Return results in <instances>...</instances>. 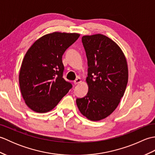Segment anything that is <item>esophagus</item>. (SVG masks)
I'll list each match as a JSON object with an SVG mask.
<instances>
[{"instance_id": "34e87169", "label": "esophagus", "mask_w": 155, "mask_h": 155, "mask_svg": "<svg viewBox=\"0 0 155 155\" xmlns=\"http://www.w3.org/2000/svg\"><path fill=\"white\" fill-rule=\"evenodd\" d=\"M81 78L80 77H78L76 78V79L74 81V84H79L80 83H81Z\"/></svg>"}]
</instances>
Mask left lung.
Masks as SVG:
<instances>
[{
	"label": "left lung",
	"instance_id": "obj_1",
	"mask_svg": "<svg viewBox=\"0 0 155 155\" xmlns=\"http://www.w3.org/2000/svg\"><path fill=\"white\" fill-rule=\"evenodd\" d=\"M82 42L88 61V91L76 102L82 114L98 121L109 116L123 97L128 78L127 62L118 45L103 35L83 36Z\"/></svg>",
	"mask_w": 155,
	"mask_h": 155
}]
</instances>
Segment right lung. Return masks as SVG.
<instances>
[{
  "label": "right lung",
  "instance_id": "1",
  "mask_svg": "<svg viewBox=\"0 0 155 155\" xmlns=\"http://www.w3.org/2000/svg\"><path fill=\"white\" fill-rule=\"evenodd\" d=\"M80 35L54 32L36 41L26 53L19 72V84L26 104L45 113L57 106L72 84L63 78L62 57Z\"/></svg>",
  "mask_w": 155,
  "mask_h": 155
}]
</instances>
